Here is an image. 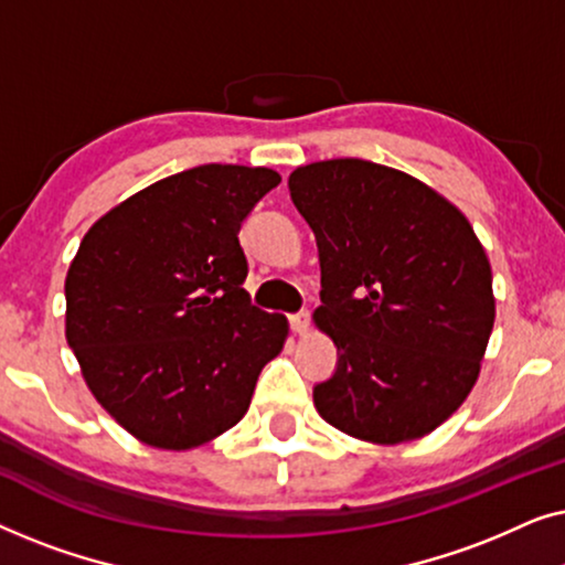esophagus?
Here are the masks:
<instances>
[{
	"label": "esophagus",
	"instance_id": "34e87169",
	"mask_svg": "<svg viewBox=\"0 0 565 565\" xmlns=\"http://www.w3.org/2000/svg\"><path fill=\"white\" fill-rule=\"evenodd\" d=\"M308 327H311V313H308V311H300V313L290 316V329L296 331L298 337L308 334Z\"/></svg>",
	"mask_w": 565,
	"mask_h": 565
}]
</instances>
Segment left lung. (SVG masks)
<instances>
[{
	"mask_svg": "<svg viewBox=\"0 0 565 565\" xmlns=\"http://www.w3.org/2000/svg\"><path fill=\"white\" fill-rule=\"evenodd\" d=\"M288 188L319 246L313 321L339 354L316 412L373 445L429 435L476 385L497 316L473 226L429 184L365 159L298 167Z\"/></svg>",
	"mask_w": 565,
	"mask_h": 565,
	"instance_id": "8db88e82",
	"label": "left lung"
}]
</instances>
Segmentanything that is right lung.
I'll use <instances>...</instances> for the list:
<instances>
[{"mask_svg": "<svg viewBox=\"0 0 565 565\" xmlns=\"http://www.w3.org/2000/svg\"><path fill=\"white\" fill-rule=\"evenodd\" d=\"M280 184L203 164L107 211L66 275V342L97 404L143 445L192 450L242 422L288 319L252 306L238 228Z\"/></svg>", "mask_w": 565, "mask_h": 565, "instance_id": "right-lung-1", "label": "right lung"}]
</instances>
